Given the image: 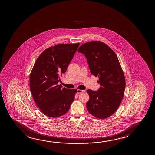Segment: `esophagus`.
I'll return each instance as SVG.
<instances>
[{"label":"esophagus","mask_w":155,"mask_h":155,"mask_svg":"<svg viewBox=\"0 0 155 155\" xmlns=\"http://www.w3.org/2000/svg\"><path fill=\"white\" fill-rule=\"evenodd\" d=\"M85 90H81V89H77V93L78 94H79L83 93H85Z\"/></svg>","instance_id":"34e87169"}]
</instances>
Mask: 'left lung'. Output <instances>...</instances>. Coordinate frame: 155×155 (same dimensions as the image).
<instances>
[{
    "mask_svg": "<svg viewBox=\"0 0 155 155\" xmlns=\"http://www.w3.org/2000/svg\"><path fill=\"white\" fill-rule=\"evenodd\" d=\"M78 52L87 59L91 74L99 78V89L87 90L89 96L87 110L99 119L110 117L121 104L125 88V78L118 58L110 47L100 41L84 43Z\"/></svg>",
    "mask_w": 155,
    "mask_h": 155,
    "instance_id": "8db88e82",
    "label": "left lung"
}]
</instances>
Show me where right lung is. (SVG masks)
Instances as JSON below:
<instances>
[{"label":"right lung","mask_w":155,"mask_h":155,"mask_svg":"<svg viewBox=\"0 0 155 155\" xmlns=\"http://www.w3.org/2000/svg\"><path fill=\"white\" fill-rule=\"evenodd\" d=\"M79 45L59 44L45 50L38 58L30 74V87L36 105L47 117H58L67 113L76 89L58 85Z\"/></svg>","instance_id":"obj_1"}]
</instances>
